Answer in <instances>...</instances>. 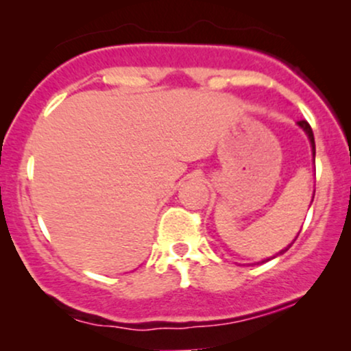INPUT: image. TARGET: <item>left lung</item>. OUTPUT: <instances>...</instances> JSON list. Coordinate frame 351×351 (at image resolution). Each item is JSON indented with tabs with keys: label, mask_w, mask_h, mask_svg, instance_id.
Segmentation results:
<instances>
[{
	"label": "left lung",
	"mask_w": 351,
	"mask_h": 351,
	"mask_svg": "<svg viewBox=\"0 0 351 351\" xmlns=\"http://www.w3.org/2000/svg\"><path fill=\"white\" fill-rule=\"evenodd\" d=\"M297 125H299V127L302 128V130L305 132V134H307V136H308V140H310V145H312V155H313V160H315V140H313V132H312V127H310L308 125V122L307 120H300V122H297ZM313 199V198H312ZM297 239V237H295ZM293 244V243H292ZM292 244H289V247H291ZM289 247H285V249H282V251L277 254V256H280V254H284L285 251H289ZM276 257V256H274ZM272 257V259H274ZM267 261H271V259H267Z\"/></svg>",
	"instance_id": "obj_1"
}]
</instances>
